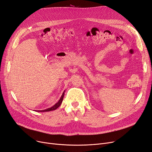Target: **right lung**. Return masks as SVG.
<instances>
[{
	"label": "right lung",
	"instance_id": "right-lung-1",
	"mask_svg": "<svg viewBox=\"0 0 152 152\" xmlns=\"http://www.w3.org/2000/svg\"><path fill=\"white\" fill-rule=\"evenodd\" d=\"M64 92L65 91H64L63 93L61 96V97H60V100H59L58 101V102H56L54 105H53L52 107H50V108H48L47 109H45V110H37V112H48V111H51V110H56L58 107H59L61 105L62 102H63V97H64Z\"/></svg>",
	"mask_w": 152,
	"mask_h": 152
}]
</instances>
